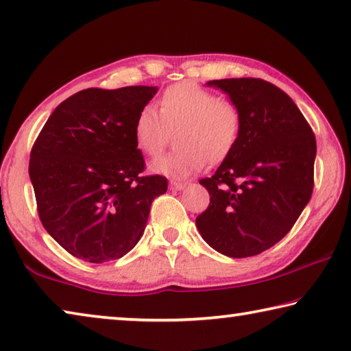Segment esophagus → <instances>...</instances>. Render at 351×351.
Listing matches in <instances>:
<instances>
[{
	"label": "esophagus",
	"instance_id": "34e87169",
	"mask_svg": "<svg viewBox=\"0 0 351 351\" xmlns=\"http://www.w3.org/2000/svg\"><path fill=\"white\" fill-rule=\"evenodd\" d=\"M170 190H182L186 187V182H178V181H170L169 182Z\"/></svg>",
	"mask_w": 351,
	"mask_h": 351
}]
</instances>
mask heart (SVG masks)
Instances as JSON below:
<instances>
[{
  "mask_svg": "<svg viewBox=\"0 0 351 351\" xmlns=\"http://www.w3.org/2000/svg\"><path fill=\"white\" fill-rule=\"evenodd\" d=\"M241 128V114L232 100L217 97L195 83L169 86L159 100V111L145 105L134 122V138L150 156L164 150L170 132L180 147L152 162L154 173L187 178L204 167L207 158L221 161L232 152Z\"/></svg>",
  "mask_w": 351,
  "mask_h": 351,
  "instance_id": "obj_1",
  "label": "heart"
}]
</instances>
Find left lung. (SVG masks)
Listing matches in <instances>:
<instances>
[{
  "label": "left lung",
  "mask_w": 351,
  "mask_h": 351,
  "mask_svg": "<svg viewBox=\"0 0 351 351\" xmlns=\"http://www.w3.org/2000/svg\"><path fill=\"white\" fill-rule=\"evenodd\" d=\"M239 106L237 144L199 184L210 204L197 228L210 247L232 258L252 257L280 241L313 193L316 138L287 93L261 79L206 83Z\"/></svg>",
  "instance_id": "8db88e82"
}]
</instances>
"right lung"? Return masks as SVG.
<instances>
[{"mask_svg": "<svg viewBox=\"0 0 351 351\" xmlns=\"http://www.w3.org/2000/svg\"><path fill=\"white\" fill-rule=\"evenodd\" d=\"M156 86L88 88L57 106L32 147L29 176L52 239L74 257L121 258L144 234L167 178L144 176L134 138L138 112Z\"/></svg>", "mask_w": 351, "mask_h": 351, "instance_id": "add662e5", "label": "right lung"}]
</instances>
